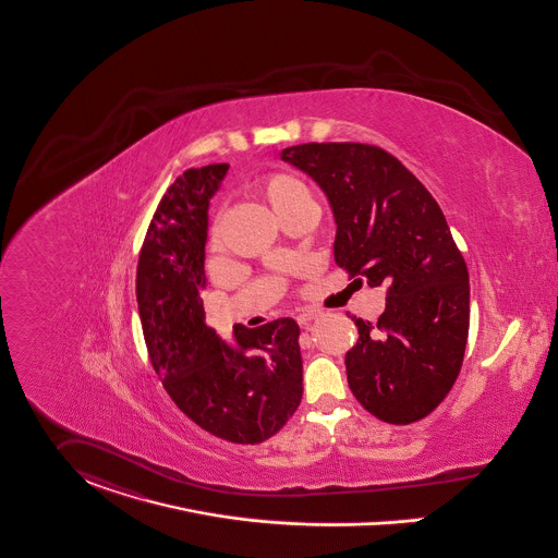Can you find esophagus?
I'll list each match as a JSON object with an SVG mask.
<instances>
[{
    "label": "esophagus",
    "mask_w": 558,
    "mask_h": 558,
    "mask_svg": "<svg viewBox=\"0 0 558 558\" xmlns=\"http://www.w3.org/2000/svg\"><path fill=\"white\" fill-rule=\"evenodd\" d=\"M319 317H322V311H315V308H306V311L298 313V324H300V326H308L311 322H315V319H319Z\"/></svg>",
    "instance_id": "1"
}]
</instances>
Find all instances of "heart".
I'll use <instances>...</instances> for the list:
<instances>
[{
    "mask_svg": "<svg viewBox=\"0 0 558 558\" xmlns=\"http://www.w3.org/2000/svg\"><path fill=\"white\" fill-rule=\"evenodd\" d=\"M258 192L277 216L300 198H308L306 186L298 178L288 175V173H270V175L262 178L258 182Z\"/></svg>",
    "mask_w": 558,
    "mask_h": 558,
    "instance_id": "obj_1",
    "label": "heart"
}]
</instances>
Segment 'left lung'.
Segmentation results:
<instances>
[{
	"instance_id": "1",
	"label": "left lung",
	"mask_w": 558,
	"mask_h": 558,
	"mask_svg": "<svg viewBox=\"0 0 558 558\" xmlns=\"http://www.w3.org/2000/svg\"><path fill=\"white\" fill-rule=\"evenodd\" d=\"M281 158L326 192L336 264L387 290L376 324L351 317L360 332L344 357L353 396L385 423L427 416L459 376L470 330V275L440 205L376 146L302 144Z\"/></svg>"
}]
</instances>
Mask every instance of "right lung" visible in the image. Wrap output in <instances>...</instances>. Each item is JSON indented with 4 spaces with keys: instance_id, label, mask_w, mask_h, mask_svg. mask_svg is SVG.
<instances>
[{
    "instance_id": "obj_1",
    "label": "right lung",
    "mask_w": 558,
    "mask_h": 558,
    "mask_svg": "<svg viewBox=\"0 0 558 558\" xmlns=\"http://www.w3.org/2000/svg\"><path fill=\"white\" fill-rule=\"evenodd\" d=\"M228 165L187 169L165 192L137 264V304L149 362L178 409L234 445L275 436L302 400L300 328L290 317L234 326L226 342L205 324L209 198Z\"/></svg>"
}]
</instances>
